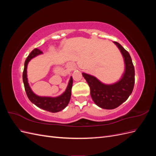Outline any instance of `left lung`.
<instances>
[{
	"instance_id": "1",
	"label": "left lung",
	"mask_w": 156,
	"mask_h": 156,
	"mask_svg": "<svg viewBox=\"0 0 156 156\" xmlns=\"http://www.w3.org/2000/svg\"><path fill=\"white\" fill-rule=\"evenodd\" d=\"M114 43L120 50L125 62V72L119 81L112 84H105L95 77L83 73L90 88L92 100L101 108L113 109L126 101L131 95L135 84V68L129 53L119 43Z\"/></svg>"
}]
</instances>
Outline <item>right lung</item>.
Segmentation results:
<instances>
[{
	"instance_id": "obj_1",
	"label": "right lung",
	"mask_w": 156,
	"mask_h": 156,
	"mask_svg": "<svg viewBox=\"0 0 156 156\" xmlns=\"http://www.w3.org/2000/svg\"><path fill=\"white\" fill-rule=\"evenodd\" d=\"M41 53V51L36 48L31 52L29 56H27V58L25 60L24 69H23V83H24L25 92L28 98L29 99V100L37 107L49 112H57L64 109V108L68 105L70 100L71 94H72L73 79L72 77H71L66 91L62 94V95L58 97L50 98L40 97L36 96L35 94L32 92L29 85V83H28V80L27 77V68L28 63H29V61L32 58H34L36 56Z\"/></svg>"
}]
</instances>
